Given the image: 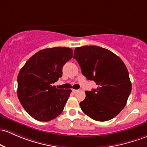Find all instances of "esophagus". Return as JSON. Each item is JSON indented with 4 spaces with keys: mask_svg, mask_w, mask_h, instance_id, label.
I'll return each instance as SVG.
<instances>
[{
    "mask_svg": "<svg viewBox=\"0 0 147 147\" xmlns=\"http://www.w3.org/2000/svg\"><path fill=\"white\" fill-rule=\"evenodd\" d=\"M72 91L73 92V93H76V92L78 91V90H77V89H72Z\"/></svg>",
    "mask_w": 147,
    "mask_h": 147,
    "instance_id": "34e87169",
    "label": "esophagus"
}]
</instances>
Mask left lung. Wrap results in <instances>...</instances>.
Listing matches in <instances>:
<instances>
[{
    "mask_svg": "<svg viewBox=\"0 0 147 147\" xmlns=\"http://www.w3.org/2000/svg\"><path fill=\"white\" fill-rule=\"evenodd\" d=\"M73 58L87 80L98 86L85 91L86 98L80 103L82 110L98 121L115 117L126 105L132 89L123 61L109 50L94 45L77 47Z\"/></svg>",
    "mask_w": 147,
    "mask_h": 147,
    "instance_id": "1",
    "label": "left lung"
}]
</instances>
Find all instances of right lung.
<instances>
[{
	"instance_id": "right-lung-1",
	"label": "right lung",
	"mask_w": 147,
	"mask_h": 147,
	"mask_svg": "<svg viewBox=\"0 0 147 147\" xmlns=\"http://www.w3.org/2000/svg\"><path fill=\"white\" fill-rule=\"evenodd\" d=\"M72 58L70 48H47L31 56L19 71L17 96L33 119L49 121L63 112L72 91L58 89L52 84L62 77L63 67Z\"/></svg>"
}]
</instances>
